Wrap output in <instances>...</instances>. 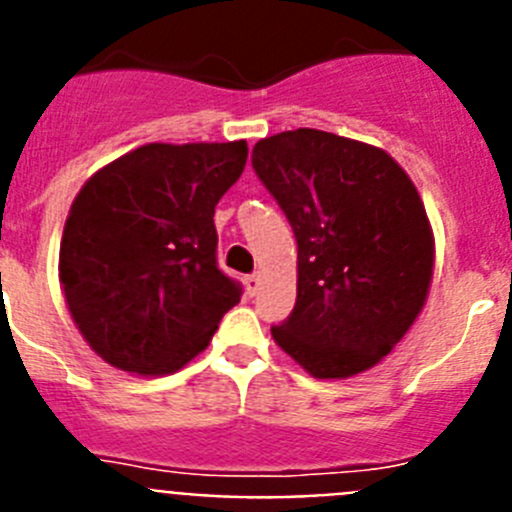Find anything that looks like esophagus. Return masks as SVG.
Masks as SVG:
<instances>
[{"label":"esophagus","mask_w":512,"mask_h":512,"mask_svg":"<svg viewBox=\"0 0 512 512\" xmlns=\"http://www.w3.org/2000/svg\"><path fill=\"white\" fill-rule=\"evenodd\" d=\"M261 287V274H251V277H246V289H248V295H256Z\"/></svg>","instance_id":"obj_1"}]
</instances>
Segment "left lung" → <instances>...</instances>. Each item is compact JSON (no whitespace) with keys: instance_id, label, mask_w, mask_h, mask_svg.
Masks as SVG:
<instances>
[{"instance_id":"8db88e82","label":"left lung","mask_w":512,"mask_h":512,"mask_svg":"<svg viewBox=\"0 0 512 512\" xmlns=\"http://www.w3.org/2000/svg\"><path fill=\"white\" fill-rule=\"evenodd\" d=\"M253 169L297 238V302L271 338L315 379H348L402 341L431 289L436 241L387 151L325 130L253 146Z\"/></svg>"}]
</instances>
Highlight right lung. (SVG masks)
I'll return each instance as SVG.
<instances>
[{"label": "right lung", "instance_id": "obj_1", "mask_svg": "<svg viewBox=\"0 0 512 512\" xmlns=\"http://www.w3.org/2000/svg\"><path fill=\"white\" fill-rule=\"evenodd\" d=\"M246 158V140L146 143L79 189L58 279L76 328L110 366L179 372L241 302V284L217 269L212 217Z\"/></svg>", "mask_w": 512, "mask_h": 512}]
</instances>
